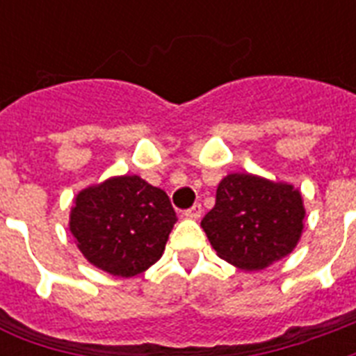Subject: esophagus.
<instances>
[{"instance_id":"obj_1","label":"esophagus","mask_w":356,"mask_h":356,"mask_svg":"<svg viewBox=\"0 0 356 356\" xmlns=\"http://www.w3.org/2000/svg\"><path fill=\"white\" fill-rule=\"evenodd\" d=\"M201 214H203V207H201L200 203H195L194 207H190L188 211L184 212V216L190 218V220H200Z\"/></svg>"}]
</instances>
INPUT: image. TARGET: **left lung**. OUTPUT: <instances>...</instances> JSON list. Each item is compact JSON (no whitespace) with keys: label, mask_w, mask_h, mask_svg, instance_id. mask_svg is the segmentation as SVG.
Masks as SVG:
<instances>
[{"label":"left lung","mask_w":356,"mask_h":356,"mask_svg":"<svg viewBox=\"0 0 356 356\" xmlns=\"http://www.w3.org/2000/svg\"><path fill=\"white\" fill-rule=\"evenodd\" d=\"M303 195L293 184L253 173H229L201 227L220 259L240 270H264L292 253L305 227Z\"/></svg>","instance_id":"left-lung-1"}]
</instances>
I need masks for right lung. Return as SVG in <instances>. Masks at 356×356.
I'll return each mask as SVG.
<instances>
[{"instance_id":"add662e5","label":"right lung","mask_w":356,"mask_h":356,"mask_svg":"<svg viewBox=\"0 0 356 356\" xmlns=\"http://www.w3.org/2000/svg\"><path fill=\"white\" fill-rule=\"evenodd\" d=\"M177 222L166 192L138 175L86 186L70 211V233L92 266L134 277L161 259Z\"/></svg>"}]
</instances>
